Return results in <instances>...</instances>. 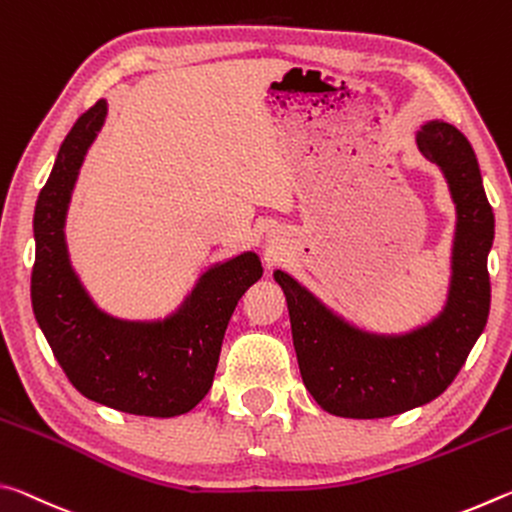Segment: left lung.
I'll use <instances>...</instances> for the list:
<instances>
[{"label": "left lung", "instance_id": "8db88e82", "mask_svg": "<svg viewBox=\"0 0 512 512\" xmlns=\"http://www.w3.org/2000/svg\"><path fill=\"white\" fill-rule=\"evenodd\" d=\"M415 142L443 171L456 205L452 280L436 318L406 334L366 332L334 314L289 273H273L287 296L302 381L320 409L341 418H388L436 400L463 368L488 320L495 214L479 162L467 137L447 121H427Z\"/></svg>", "mask_w": 512, "mask_h": 512}]
</instances>
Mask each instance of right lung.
Masks as SVG:
<instances>
[{
  "label": "right lung",
  "instance_id": "right-lung-1",
  "mask_svg": "<svg viewBox=\"0 0 512 512\" xmlns=\"http://www.w3.org/2000/svg\"><path fill=\"white\" fill-rule=\"evenodd\" d=\"M106 115L108 103L99 99L76 119L38 196L33 314L81 395L124 413L173 418L192 411L210 391L232 311L264 268L253 250L214 264L164 320H121L94 305L69 264L65 216Z\"/></svg>",
  "mask_w": 512,
  "mask_h": 512
}]
</instances>
